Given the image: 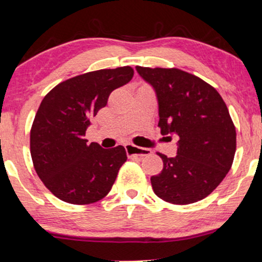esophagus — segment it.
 I'll list each match as a JSON object with an SVG mask.
<instances>
[{
  "label": "esophagus",
  "instance_id": "obj_1",
  "mask_svg": "<svg viewBox=\"0 0 262 262\" xmlns=\"http://www.w3.org/2000/svg\"><path fill=\"white\" fill-rule=\"evenodd\" d=\"M124 147H125V151H127L128 157H138V158H144V157H147L151 155V149L138 147V146H135L133 144H127Z\"/></svg>",
  "mask_w": 262,
  "mask_h": 262
}]
</instances>
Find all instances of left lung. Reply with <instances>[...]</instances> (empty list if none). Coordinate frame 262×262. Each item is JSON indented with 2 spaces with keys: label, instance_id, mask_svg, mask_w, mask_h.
Returning <instances> with one entry per match:
<instances>
[{
  "label": "left lung",
  "instance_id": "left-lung-1",
  "mask_svg": "<svg viewBox=\"0 0 262 262\" xmlns=\"http://www.w3.org/2000/svg\"><path fill=\"white\" fill-rule=\"evenodd\" d=\"M155 90L160 133L177 135V155L163 160L151 177L153 191L164 201L188 205L208 196L224 180L236 152V129L217 90L177 68L137 67Z\"/></svg>",
  "mask_w": 262,
  "mask_h": 262
}]
</instances>
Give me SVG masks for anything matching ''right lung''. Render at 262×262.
Segmentation results:
<instances>
[{
  "instance_id": "add662e5",
  "label": "right lung",
  "mask_w": 262,
  "mask_h": 262,
  "mask_svg": "<svg viewBox=\"0 0 262 262\" xmlns=\"http://www.w3.org/2000/svg\"><path fill=\"white\" fill-rule=\"evenodd\" d=\"M133 75L128 66L85 73L58 83L41 100L31 128V157L41 182L60 200L93 204L111 190L125 149L89 144L85 134L110 93Z\"/></svg>"
}]
</instances>
